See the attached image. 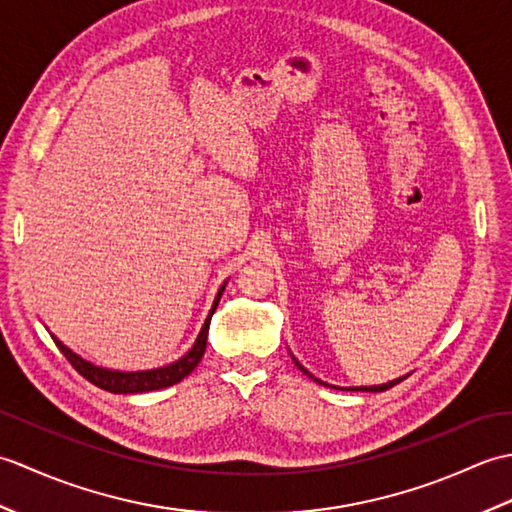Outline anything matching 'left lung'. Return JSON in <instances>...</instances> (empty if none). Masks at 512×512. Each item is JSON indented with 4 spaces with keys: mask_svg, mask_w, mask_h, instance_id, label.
Returning a JSON list of instances; mask_svg holds the SVG:
<instances>
[{
    "mask_svg": "<svg viewBox=\"0 0 512 512\" xmlns=\"http://www.w3.org/2000/svg\"><path fill=\"white\" fill-rule=\"evenodd\" d=\"M297 363V361H295ZM299 365V363H297ZM299 369H301V372H306V369H303L301 365H299ZM308 374V372H306ZM310 376V374H308ZM400 380L402 378H398V380H391V383H387V385H378V387H358V389H352V391H385V389H389V387H394V385H398L400 383ZM319 383H321V380H319ZM323 385V383H321Z\"/></svg>",
    "mask_w": 512,
    "mask_h": 512,
    "instance_id": "1",
    "label": "left lung"
}]
</instances>
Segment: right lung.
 <instances>
[{
	"mask_svg": "<svg viewBox=\"0 0 512 512\" xmlns=\"http://www.w3.org/2000/svg\"><path fill=\"white\" fill-rule=\"evenodd\" d=\"M224 292V286L220 288L215 297L213 308L209 312V319L204 321L202 330L198 334V341L191 347V352L184 354L180 361L171 363L167 367H160V369H149V372H112V369H103V367H96L88 361H83L81 356H76L70 347H65L57 336H52V341L57 343V347L61 350V354L68 358L70 365L79 372L85 380H90L92 385L101 387L105 391H112V394H143V391H154V389H162V387H169V385H176L184 376H189L198 363L202 361L204 350H206V334H209V323L213 312L217 308V303H220V297Z\"/></svg>",
	"mask_w": 512,
	"mask_h": 512,
	"instance_id": "1",
	"label": "right lung"
}]
</instances>
